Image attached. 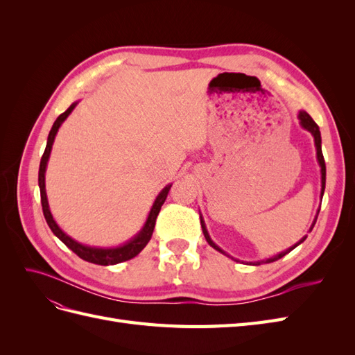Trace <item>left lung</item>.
Here are the masks:
<instances>
[{
    "mask_svg": "<svg viewBox=\"0 0 355 355\" xmlns=\"http://www.w3.org/2000/svg\"><path fill=\"white\" fill-rule=\"evenodd\" d=\"M297 118H299V124H300V127L305 128V130H306V132H309L311 135H313V137H314V144H315V149H317V161H318V166L321 167V194H320V197L323 198L324 188H326V163H324L323 153H321V133H320V128H318V125L315 124V121L313 120V118L309 116V114H308V112H305V111H299ZM318 211H320V210H318ZM318 211H317V216H318ZM317 216H315V219H314L313 225H311L309 232L313 231V228H314L315 220H317ZM200 218H201V216H200ZM201 228H202L204 237H206L207 243L213 247L214 250L220 252L222 254H227V256H230L227 252H223L216 243H213V240L210 239V235H209V232H207L206 223H204V219H202V218H201ZM305 239H306V235H305V237L300 239L295 245L288 247L287 250H284V252H282V253H278V254H275V256H272V257H268V259H265V261H257V262H250V263H253V265H261V263H271V262H275V261H278V259H282L283 256H286L287 253L292 252V250L295 249V247H297L300 243H304V241H305ZM230 257H231V256H230ZM232 259H234V257H232ZM234 261H237V259H234Z\"/></svg>",
    "mask_w": 355,
    "mask_h": 355,
    "instance_id": "left-lung-1",
    "label": "left lung"
}]
</instances>
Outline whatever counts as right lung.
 <instances>
[{
    "label": "right lung",
    "instance_id": "add662e5",
    "mask_svg": "<svg viewBox=\"0 0 355 355\" xmlns=\"http://www.w3.org/2000/svg\"><path fill=\"white\" fill-rule=\"evenodd\" d=\"M77 103L78 102H73L65 112L60 114L56 118V121H55V124H53L51 130L49 133V137H47L46 151H44V154H42V157H41L40 171H38V187H40V194H41L42 213H44V218L47 220V225L50 227V230L53 231V234H55L56 237L68 247V249H71L75 254L80 256L81 259L87 261L90 263L103 265V266L115 265V263L128 261V259H132V257L137 256L139 253L144 250V247L148 244V241L151 240L157 216H158V213L161 210V206H163L166 198H167V194H168V191L171 188V184L161 189V192L157 196L151 210H149V214H148V218H146V222L144 223L142 230L139 231L135 235V237H132L130 240H128L124 244H121V245H116V247L85 245L83 243H78V241H75L73 239H71L67 232H63L60 230L59 225L56 223V220L53 219V214H51L50 207H49V200H47V194H46V168H47V163H49V158H50L51 146H53V142H55V137L58 135L59 127L69 116V114L73 111V108H75V106H77Z\"/></svg>",
    "mask_w": 355,
    "mask_h": 355
}]
</instances>
